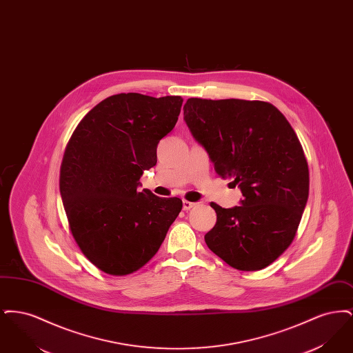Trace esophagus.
Returning <instances> with one entry per match:
<instances>
[{
  "instance_id": "34e87169",
  "label": "esophagus",
  "mask_w": 353,
  "mask_h": 353,
  "mask_svg": "<svg viewBox=\"0 0 353 353\" xmlns=\"http://www.w3.org/2000/svg\"><path fill=\"white\" fill-rule=\"evenodd\" d=\"M183 206H184V210H190L192 208L196 206V202L186 201V200H184V201H183Z\"/></svg>"
}]
</instances>
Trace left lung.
Instances as JSON below:
<instances>
[{
    "mask_svg": "<svg viewBox=\"0 0 353 353\" xmlns=\"http://www.w3.org/2000/svg\"><path fill=\"white\" fill-rule=\"evenodd\" d=\"M189 131L208 152L221 177H232L243 200L221 208L208 248L229 266L256 271L285 252L296 234L310 189L302 144L268 101L190 98L184 105Z\"/></svg>",
    "mask_w": 353,
    "mask_h": 353,
    "instance_id": "1",
    "label": "left lung"
}]
</instances>
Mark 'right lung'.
Here are the masks:
<instances>
[{"instance_id":"add662e5","label":"right lung","mask_w":353,"mask_h":353,"mask_svg":"<svg viewBox=\"0 0 353 353\" xmlns=\"http://www.w3.org/2000/svg\"><path fill=\"white\" fill-rule=\"evenodd\" d=\"M181 105V97L112 95L81 120L68 141L59 190L70 230L87 259L110 275L143 268L183 209L177 197L139 189Z\"/></svg>"}]
</instances>
